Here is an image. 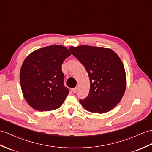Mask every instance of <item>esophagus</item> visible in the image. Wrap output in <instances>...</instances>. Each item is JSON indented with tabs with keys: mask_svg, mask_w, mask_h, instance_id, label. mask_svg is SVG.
<instances>
[{
	"mask_svg": "<svg viewBox=\"0 0 152 152\" xmlns=\"http://www.w3.org/2000/svg\"><path fill=\"white\" fill-rule=\"evenodd\" d=\"M72 92L74 93H76L77 91V87H75V88H73V89H72Z\"/></svg>",
	"mask_w": 152,
	"mask_h": 152,
	"instance_id": "esophagus-1",
	"label": "esophagus"
}]
</instances>
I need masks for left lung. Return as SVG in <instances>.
I'll use <instances>...</instances> for the list:
<instances>
[{
  "label": "left lung",
  "mask_w": 152,
  "mask_h": 152,
  "mask_svg": "<svg viewBox=\"0 0 152 152\" xmlns=\"http://www.w3.org/2000/svg\"><path fill=\"white\" fill-rule=\"evenodd\" d=\"M82 63L90 80L88 96L80 100L88 111L104 113L113 109L124 95L126 76L118 56L110 48L81 45L69 48Z\"/></svg>",
  "instance_id": "8db88e82"
}]
</instances>
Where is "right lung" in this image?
<instances>
[{
    "label": "right lung",
    "instance_id": "obj_1",
    "mask_svg": "<svg viewBox=\"0 0 152 152\" xmlns=\"http://www.w3.org/2000/svg\"><path fill=\"white\" fill-rule=\"evenodd\" d=\"M71 53L62 45H51L35 50L24 59L20 70L24 99L39 111L61 106L69 91L63 85L61 65Z\"/></svg>",
    "mask_w": 152,
    "mask_h": 152
}]
</instances>
